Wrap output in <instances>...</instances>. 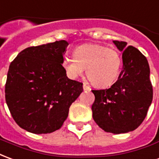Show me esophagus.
<instances>
[{"label": "esophagus", "instance_id": "1", "mask_svg": "<svg viewBox=\"0 0 159 159\" xmlns=\"http://www.w3.org/2000/svg\"><path fill=\"white\" fill-rule=\"evenodd\" d=\"M83 89H84V91H91V88H90V86L87 85V83H84V84H83Z\"/></svg>", "mask_w": 159, "mask_h": 159}]
</instances>
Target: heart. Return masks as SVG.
<instances>
[{"instance_id": "obj_1", "label": "heart", "mask_w": 159, "mask_h": 159, "mask_svg": "<svg viewBox=\"0 0 159 159\" xmlns=\"http://www.w3.org/2000/svg\"><path fill=\"white\" fill-rule=\"evenodd\" d=\"M121 58L117 50L97 43L83 44L75 48L74 57H66L62 67L71 79L80 76L86 68V77L92 85L105 87L118 78Z\"/></svg>"}]
</instances>
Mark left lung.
<instances>
[{"mask_svg": "<svg viewBox=\"0 0 159 159\" xmlns=\"http://www.w3.org/2000/svg\"><path fill=\"white\" fill-rule=\"evenodd\" d=\"M122 51V70L116 83L105 90H92V117L103 130L112 134L134 131L146 118L152 101L150 67L142 53L127 43L113 41Z\"/></svg>", "mask_w": 159, "mask_h": 159, "instance_id": "8db88e82", "label": "left lung"}]
</instances>
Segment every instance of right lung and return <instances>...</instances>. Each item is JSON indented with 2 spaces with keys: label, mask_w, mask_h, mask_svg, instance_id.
Instances as JSON below:
<instances>
[{
  "label": "right lung",
  "mask_w": 159,
  "mask_h": 159,
  "mask_svg": "<svg viewBox=\"0 0 159 159\" xmlns=\"http://www.w3.org/2000/svg\"><path fill=\"white\" fill-rule=\"evenodd\" d=\"M65 40L26 48L11 62L5 98L13 120L41 134L61 128L69 107L83 92V83L68 79L62 67Z\"/></svg>",
  "instance_id": "obj_1"
}]
</instances>
